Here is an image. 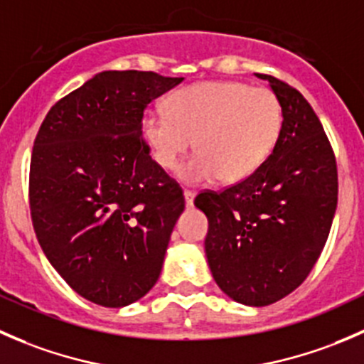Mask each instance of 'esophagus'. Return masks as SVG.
<instances>
[{
    "mask_svg": "<svg viewBox=\"0 0 364 364\" xmlns=\"http://www.w3.org/2000/svg\"><path fill=\"white\" fill-rule=\"evenodd\" d=\"M185 203L186 205H193V199H196V192L193 190H185Z\"/></svg>",
    "mask_w": 364,
    "mask_h": 364,
    "instance_id": "1",
    "label": "esophagus"
}]
</instances>
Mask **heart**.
<instances>
[{
	"mask_svg": "<svg viewBox=\"0 0 364 364\" xmlns=\"http://www.w3.org/2000/svg\"><path fill=\"white\" fill-rule=\"evenodd\" d=\"M167 114H148L142 135L151 156L186 183H237L253 174L273 151L282 132V105L273 91L232 80L183 86L165 102Z\"/></svg>",
	"mask_w": 364,
	"mask_h": 364,
	"instance_id": "heart-1",
	"label": "heart"
}]
</instances>
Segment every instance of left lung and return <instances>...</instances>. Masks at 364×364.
Returning <instances> with one entry per match:
<instances>
[{
    "mask_svg": "<svg viewBox=\"0 0 364 364\" xmlns=\"http://www.w3.org/2000/svg\"><path fill=\"white\" fill-rule=\"evenodd\" d=\"M282 105L280 137L243 181L204 190L205 257L218 287L237 303L266 306L299 287L331 230L338 203L335 151L306 98L266 73Z\"/></svg>",
    "mask_w": 364,
    "mask_h": 364,
    "instance_id": "left-lung-1",
    "label": "left lung"
}]
</instances>
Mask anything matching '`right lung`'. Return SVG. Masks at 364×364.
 <instances>
[{"instance_id": "add662e5", "label": "right lung", "mask_w": 364, "mask_h": 364, "mask_svg": "<svg viewBox=\"0 0 364 364\" xmlns=\"http://www.w3.org/2000/svg\"><path fill=\"white\" fill-rule=\"evenodd\" d=\"M183 77L100 72L50 107L29 165L36 240L84 299L121 308L156 284L181 186L149 156L142 117Z\"/></svg>"}]
</instances>
